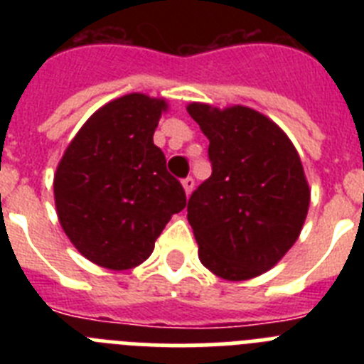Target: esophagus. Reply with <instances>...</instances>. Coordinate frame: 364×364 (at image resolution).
<instances>
[{
	"label": "esophagus",
	"instance_id": "34e87169",
	"mask_svg": "<svg viewBox=\"0 0 364 364\" xmlns=\"http://www.w3.org/2000/svg\"><path fill=\"white\" fill-rule=\"evenodd\" d=\"M182 188H184V191H186V195H191V191H193V188H195V180L191 178V176H188V178H184L182 180Z\"/></svg>",
	"mask_w": 364,
	"mask_h": 364
}]
</instances>
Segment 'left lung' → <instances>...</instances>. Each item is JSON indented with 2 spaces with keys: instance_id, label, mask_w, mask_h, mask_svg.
Listing matches in <instances>:
<instances>
[{
  "instance_id": "obj_1",
  "label": "left lung",
  "mask_w": 364,
  "mask_h": 364,
  "mask_svg": "<svg viewBox=\"0 0 364 364\" xmlns=\"http://www.w3.org/2000/svg\"><path fill=\"white\" fill-rule=\"evenodd\" d=\"M188 112L210 140L213 166L188 202L198 259L224 281L259 277L288 253L306 220L310 186L301 156L252 107L193 102Z\"/></svg>"
}]
</instances>
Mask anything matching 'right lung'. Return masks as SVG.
<instances>
[{"instance_id": "right-lung-1", "label": "right lung", "mask_w": 364, "mask_h": 364, "mask_svg": "<svg viewBox=\"0 0 364 364\" xmlns=\"http://www.w3.org/2000/svg\"><path fill=\"white\" fill-rule=\"evenodd\" d=\"M164 98L131 92L82 125L54 173L58 220L95 264L122 272L142 264L154 240L186 208V193L153 144Z\"/></svg>"}]
</instances>
